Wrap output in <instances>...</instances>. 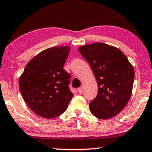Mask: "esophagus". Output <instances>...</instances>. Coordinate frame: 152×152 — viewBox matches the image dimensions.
Here are the masks:
<instances>
[{
    "mask_svg": "<svg viewBox=\"0 0 152 152\" xmlns=\"http://www.w3.org/2000/svg\"><path fill=\"white\" fill-rule=\"evenodd\" d=\"M78 91L79 94H82L83 92V87H79L78 89Z\"/></svg>",
    "mask_w": 152,
    "mask_h": 152,
    "instance_id": "34e87169",
    "label": "esophagus"
}]
</instances>
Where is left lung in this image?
I'll return each instance as SVG.
<instances>
[{
  "label": "left lung",
  "instance_id": "8db88e82",
  "mask_svg": "<svg viewBox=\"0 0 152 152\" xmlns=\"http://www.w3.org/2000/svg\"><path fill=\"white\" fill-rule=\"evenodd\" d=\"M78 50L89 63L98 83V96L89 104L90 111L98 119L112 118L130 98L133 66L119 48L103 43L81 46Z\"/></svg>",
  "mask_w": 152,
  "mask_h": 152
}]
</instances>
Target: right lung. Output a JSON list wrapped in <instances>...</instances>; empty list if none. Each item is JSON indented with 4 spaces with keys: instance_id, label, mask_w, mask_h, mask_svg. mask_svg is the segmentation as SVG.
Returning a JSON list of instances; mask_svg holds the SVG:
<instances>
[{
    "instance_id": "right-lung-1",
    "label": "right lung",
    "mask_w": 152,
    "mask_h": 152,
    "mask_svg": "<svg viewBox=\"0 0 152 152\" xmlns=\"http://www.w3.org/2000/svg\"><path fill=\"white\" fill-rule=\"evenodd\" d=\"M69 46L44 50L29 61L19 78L23 99L36 115L53 119L66 110L74 95L69 74L63 69Z\"/></svg>"
}]
</instances>
